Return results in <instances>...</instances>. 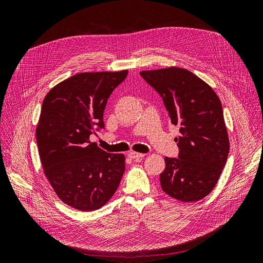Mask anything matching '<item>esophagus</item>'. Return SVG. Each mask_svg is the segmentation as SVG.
<instances>
[{
	"label": "esophagus",
	"mask_w": 263,
	"mask_h": 263,
	"mask_svg": "<svg viewBox=\"0 0 263 263\" xmlns=\"http://www.w3.org/2000/svg\"><path fill=\"white\" fill-rule=\"evenodd\" d=\"M145 155L144 154H140V153H135V151H132V153L128 154V157L132 158V159H140L144 157Z\"/></svg>",
	"instance_id": "obj_1"
}]
</instances>
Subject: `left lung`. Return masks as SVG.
<instances>
[{"label":"left lung","mask_w":263,"mask_h":263,"mask_svg":"<svg viewBox=\"0 0 263 263\" xmlns=\"http://www.w3.org/2000/svg\"><path fill=\"white\" fill-rule=\"evenodd\" d=\"M160 95L171 123L180 126L178 158H164L163 192L182 202L209 195L227 161L229 140L221 103L212 87L186 69L141 71Z\"/></svg>","instance_id":"1"}]
</instances>
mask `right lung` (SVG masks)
<instances>
[{
  "instance_id": "add662e5",
  "label": "right lung",
  "mask_w": 263,
  "mask_h": 263,
  "mask_svg": "<svg viewBox=\"0 0 263 263\" xmlns=\"http://www.w3.org/2000/svg\"><path fill=\"white\" fill-rule=\"evenodd\" d=\"M127 73H78L53 86L44 99L36 128L44 172L60 200L79 211L101 209L124 174V155L106 153L90 136L104 128L107 100Z\"/></svg>"
}]
</instances>
